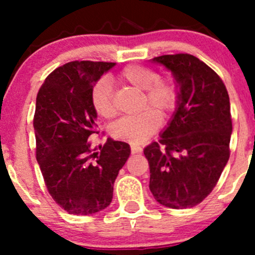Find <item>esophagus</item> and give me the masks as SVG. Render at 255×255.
I'll return each instance as SVG.
<instances>
[{
	"label": "esophagus",
	"instance_id": "esophagus-1",
	"mask_svg": "<svg viewBox=\"0 0 255 255\" xmlns=\"http://www.w3.org/2000/svg\"><path fill=\"white\" fill-rule=\"evenodd\" d=\"M130 151H132V154H138V153H142V148L138 145H132L130 146Z\"/></svg>",
	"mask_w": 255,
	"mask_h": 255
}]
</instances>
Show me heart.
I'll list each match as a JSON object with an SVG mask.
<instances>
[{
	"label": "heart",
	"mask_w": 255,
	"mask_h": 255,
	"mask_svg": "<svg viewBox=\"0 0 255 255\" xmlns=\"http://www.w3.org/2000/svg\"><path fill=\"white\" fill-rule=\"evenodd\" d=\"M122 81L143 91L137 115L128 116L113 123L111 133L118 140L132 145H139L148 140L160 127L161 117H169L176 109L179 92L171 80L159 78V74L149 66L133 64L120 73ZM91 105L97 115L112 118L116 110L113 105V90L106 78L97 80L91 89Z\"/></svg>",
	"instance_id": "b5f03b06"
}]
</instances>
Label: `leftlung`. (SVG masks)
<instances>
[{
    "label": "left lung",
    "instance_id": "1",
    "mask_svg": "<svg viewBox=\"0 0 255 255\" xmlns=\"http://www.w3.org/2000/svg\"><path fill=\"white\" fill-rule=\"evenodd\" d=\"M151 60L174 74L179 101L160 139L144 148L149 189L164 206L194 207L211 194L230 159V96L217 73L191 54Z\"/></svg>",
    "mask_w": 255,
    "mask_h": 255
}]
</instances>
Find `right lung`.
<instances>
[{"label": "right lung", "mask_w": 255, "mask_h": 255, "mask_svg": "<svg viewBox=\"0 0 255 255\" xmlns=\"http://www.w3.org/2000/svg\"><path fill=\"white\" fill-rule=\"evenodd\" d=\"M113 66L70 61L49 74L37 95L35 156L48 192L71 215H92L111 204L115 180L130 154L125 142L107 139L100 151L89 142L99 134L91 89Z\"/></svg>", "instance_id": "right-lung-1"}]
</instances>
